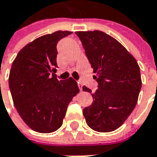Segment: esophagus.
<instances>
[{"instance_id":"34e87169","label":"esophagus","mask_w":157,"mask_h":157,"mask_svg":"<svg viewBox=\"0 0 157 157\" xmlns=\"http://www.w3.org/2000/svg\"><path fill=\"white\" fill-rule=\"evenodd\" d=\"M78 86L79 90H80V91H82V84H81L80 82H78Z\"/></svg>"}]
</instances>
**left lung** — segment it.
<instances>
[{"label":"left lung","mask_w":157,"mask_h":157,"mask_svg":"<svg viewBox=\"0 0 157 157\" xmlns=\"http://www.w3.org/2000/svg\"><path fill=\"white\" fill-rule=\"evenodd\" d=\"M96 76L98 89L92 104L83 109L90 128L111 132L127 120L136 107L142 86L136 59L116 39L100 31H77ZM83 91L91 93L87 87Z\"/></svg>","instance_id":"1"}]
</instances>
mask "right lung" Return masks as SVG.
Returning a JSON list of instances; mask_svg holds the SVG:
<instances>
[{"label":"right lung","mask_w":157,"mask_h":157,"mask_svg":"<svg viewBox=\"0 0 157 157\" xmlns=\"http://www.w3.org/2000/svg\"><path fill=\"white\" fill-rule=\"evenodd\" d=\"M58 30L27 44L12 62L9 76L12 100L22 120L34 131L51 133L61 127L68 106L79 89L76 80H58L57 44L71 34Z\"/></svg>","instance_id":"obj_1"}]
</instances>
